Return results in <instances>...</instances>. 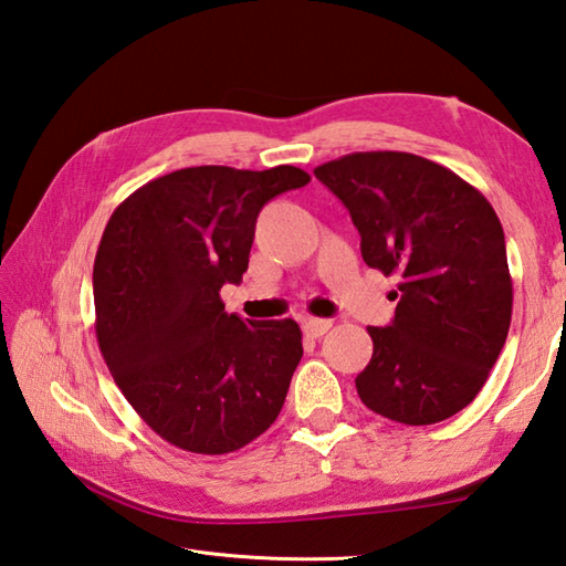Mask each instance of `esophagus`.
<instances>
[{
	"label": "esophagus",
	"mask_w": 566,
	"mask_h": 566,
	"mask_svg": "<svg viewBox=\"0 0 566 566\" xmlns=\"http://www.w3.org/2000/svg\"><path fill=\"white\" fill-rule=\"evenodd\" d=\"M302 328L308 338H321L324 334H328L331 321L328 318H304Z\"/></svg>",
	"instance_id": "34e87169"
}]
</instances>
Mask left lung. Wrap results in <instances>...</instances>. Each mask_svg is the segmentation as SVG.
Instances as JSON below:
<instances>
[{
	"label": "left lung",
	"instance_id": "1",
	"mask_svg": "<svg viewBox=\"0 0 566 566\" xmlns=\"http://www.w3.org/2000/svg\"><path fill=\"white\" fill-rule=\"evenodd\" d=\"M314 174L348 208L365 264L400 276L392 324L368 326L363 405L400 424L444 422L481 392L511 328L501 220L479 188L417 154L356 151Z\"/></svg>",
	"mask_w": 566,
	"mask_h": 566
}]
</instances>
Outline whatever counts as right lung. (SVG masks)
<instances>
[{
	"mask_svg": "<svg viewBox=\"0 0 566 566\" xmlns=\"http://www.w3.org/2000/svg\"><path fill=\"white\" fill-rule=\"evenodd\" d=\"M312 181L296 166H191L137 188L95 254V334L109 373L157 434L191 453L238 451L280 415L302 360L296 321H242L254 223L274 196Z\"/></svg>",
	"mask_w": 566,
	"mask_h": 566,
	"instance_id": "add662e5",
	"label": "right lung"
}]
</instances>
